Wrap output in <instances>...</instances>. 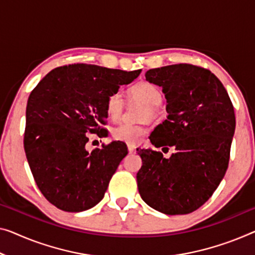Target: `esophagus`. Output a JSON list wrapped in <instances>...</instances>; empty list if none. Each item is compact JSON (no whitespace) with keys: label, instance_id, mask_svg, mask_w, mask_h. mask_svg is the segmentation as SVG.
<instances>
[{"label":"esophagus","instance_id":"obj_1","mask_svg":"<svg viewBox=\"0 0 255 255\" xmlns=\"http://www.w3.org/2000/svg\"><path fill=\"white\" fill-rule=\"evenodd\" d=\"M127 147H128V151H129V153H131V152H134V150H135V146L132 145V144H128Z\"/></svg>","mask_w":255,"mask_h":255}]
</instances>
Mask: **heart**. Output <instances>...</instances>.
Returning <instances> with one entry per match:
<instances>
[{
	"label": "heart",
	"instance_id": "obj_1",
	"mask_svg": "<svg viewBox=\"0 0 255 255\" xmlns=\"http://www.w3.org/2000/svg\"><path fill=\"white\" fill-rule=\"evenodd\" d=\"M128 95L134 100L140 101L142 103L149 106V111L146 115L154 116L155 108H158L162 102V94L160 89L150 82H138L131 86L128 90ZM124 104L119 93H113L110 95L105 103V112L110 120L117 121L123 113ZM146 134V129L143 126L130 124H120L112 130L113 138L120 142L128 144L138 143L143 136Z\"/></svg>",
	"mask_w": 255,
	"mask_h": 255
}]
</instances>
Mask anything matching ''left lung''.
Masks as SVG:
<instances>
[{
  "instance_id": "8db88e82",
  "label": "left lung",
  "mask_w": 255,
  "mask_h": 255,
  "mask_svg": "<svg viewBox=\"0 0 255 255\" xmlns=\"http://www.w3.org/2000/svg\"><path fill=\"white\" fill-rule=\"evenodd\" d=\"M145 79L162 87L168 113L150 140L155 147H174L175 153L166 159L159 151L137 149L138 192L164 214H189L211 198L225 177L236 127L234 106L221 81L200 66L152 68Z\"/></svg>"
}]
</instances>
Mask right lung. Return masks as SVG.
I'll list each match as a JSON object with an SVG mask.
<instances>
[{"label":"right lung","instance_id":"add662e5","mask_svg":"<svg viewBox=\"0 0 255 255\" xmlns=\"http://www.w3.org/2000/svg\"><path fill=\"white\" fill-rule=\"evenodd\" d=\"M139 73L71 64L54 68L32 90L24 149L37 188L57 208L82 212L103 199L128 150L118 140L89 152L88 134L105 136L106 100Z\"/></svg>","mask_w":255,"mask_h":255}]
</instances>
